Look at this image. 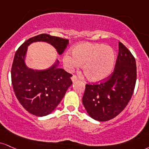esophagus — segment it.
<instances>
[{"instance_id":"esophagus-1","label":"esophagus","mask_w":149,"mask_h":149,"mask_svg":"<svg viewBox=\"0 0 149 149\" xmlns=\"http://www.w3.org/2000/svg\"><path fill=\"white\" fill-rule=\"evenodd\" d=\"M71 80H72V82L74 83V82H76L78 80V78H77L76 76H73L71 77Z\"/></svg>"}]
</instances>
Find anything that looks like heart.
Listing matches in <instances>:
<instances>
[{
	"instance_id": "heart-1",
	"label": "heart",
	"mask_w": 149,
	"mask_h": 149,
	"mask_svg": "<svg viewBox=\"0 0 149 149\" xmlns=\"http://www.w3.org/2000/svg\"><path fill=\"white\" fill-rule=\"evenodd\" d=\"M115 60V53L110 46L102 44L82 43L73 48V53L70 51L65 53L63 62L69 71L83 64L82 71L87 79L100 82L112 72Z\"/></svg>"
}]
</instances>
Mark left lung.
<instances>
[{
    "label": "left lung",
    "mask_w": 149,
    "mask_h": 149,
    "mask_svg": "<svg viewBox=\"0 0 149 149\" xmlns=\"http://www.w3.org/2000/svg\"><path fill=\"white\" fill-rule=\"evenodd\" d=\"M137 79L135 59L122 43L113 73L100 84H87L82 103L92 119L106 121L124 110L133 94Z\"/></svg>",
    "instance_id": "left-lung-1"
}]
</instances>
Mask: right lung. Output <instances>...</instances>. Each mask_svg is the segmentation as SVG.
Returning <instances> with one entry per match:
<instances>
[{"instance_id":"right-lung-1","label":"right lung","mask_w":149,"mask_h":149,"mask_svg":"<svg viewBox=\"0 0 149 149\" xmlns=\"http://www.w3.org/2000/svg\"><path fill=\"white\" fill-rule=\"evenodd\" d=\"M37 42L51 44L59 55L63 53L69 40L48 34H41L26 41L14 55L11 70L14 94L21 105L37 116L51 114L60 103L68 88L72 85V75L57 67L59 61L44 70L28 68L25 62L28 46Z\"/></svg>"}]
</instances>
